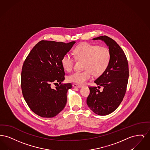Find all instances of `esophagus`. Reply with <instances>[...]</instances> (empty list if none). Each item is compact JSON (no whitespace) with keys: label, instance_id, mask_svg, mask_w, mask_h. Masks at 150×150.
Instances as JSON below:
<instances>
[{"label":"esophagus","instance_id":"obj_1","mask_svg":"<svg viewBox=\"0 0 150 150\" xmlns=\"http://www.w3.org/2000/svg\"><path fill=\"white\" fill-rule=\"evenodd\" d=\"M73 87H74V88H81L82 87V86H80V85H78V84H74L73 85Z\"/></svg>","mask_w":150,"mask_h":150}]
</instances>
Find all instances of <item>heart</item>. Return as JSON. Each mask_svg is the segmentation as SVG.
Instances as JSON below:
<instances>
[{
    "label": "heart",
    "instance_id": "1",
    "mask_svg": "<svg viewBox=\"0 0 150 150\" xmlns=\"http://www.w3.org/2000/svg\"><path fill=\"white\" fill-rule=\"evenodd\" d=\"M74 57L79 61H84L83 71H75L69 75V81L84 84L92 78L102 75L107 70L111 61V52L105 46L100 47L89 43H83L74 50ZM75 58L66 54L61 59V64L65 71H70L74 67Z\"/></svg>",
    "mask_w": 150,
    "mask_h": 150
}]
</instances>
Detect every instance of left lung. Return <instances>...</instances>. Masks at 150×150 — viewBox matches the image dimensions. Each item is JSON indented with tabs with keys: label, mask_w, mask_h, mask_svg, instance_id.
Instances as JSON below:
<instances>
[{
	"label": "left lung",
	"mask_w": 150,
	"mask_h": 150,
	"mask_svg": "<svg viewBox=\"0 0 150 150\" xmlns=\"http://www.w3.org/2000/svg\"><path fill=\"white\" fill-rule=\"evenodd\" d=\"M93 40H101L111 52V61L105 72L94 83L103 86L102 92L97 87L90 86L86 103L96 114L107 115L114 112L121 103L126 92L129 78L128 62L121 47L107 36H100Z\"/></svg>",
	"instance_id": "left-lung-1"
}]
</instances>
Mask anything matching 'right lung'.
<instances>
[{"mask_svg": "<svg viewBox=\"0 0 150 150\" xmlns=\"http://www.w3.org/2000/svg\"><path fill=\"white\" fill-rule=\"evenodd\" d=\"M75 42L64 43L42 40L37 43L25 60L21 85L23 98L30 108L42 117H53L64 108L71 83L64 80L61 59ZM58 82L55 89L51 85Z\"/></svg>", "mask_w": 150, "mask_h": 150, "instance_id": "obj_1", "label": "right lung"}]
</instances>
